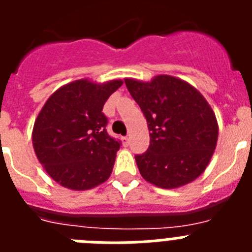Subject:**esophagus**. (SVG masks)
I'll return each mask as SVG.
<instances>
[{
  "instance_id": "1",
  "label": "esophagus",
  "mask_w": 252,
  "mask_h": 252,
  "mask_svg": "<svg viewBox=\"0 0 252 252\" xmlns=\"http://www.w3.org/2000/svg\"><path fill=\"white\" fill-rule=\"evenodd\" d=\"M122 142H124V145L127 146V145H128V137H127V136H124V137H122Z\"/></svg>"
}]
</instances>
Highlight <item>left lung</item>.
<instances>
[{
    "mask_svg": "<svg viewBox=\"0 0 252 252\" xmlns=\"http://www.w3.org/2000/svg\"><path fill=\"white\" fill-rule=\"evenodd\" d=\"M125 83L148 122L150 145L136 155L146 182L164 189L192 183L206 170L218 140L216 115L192 84L160 74L150 82Z\"/></svg>",
    "mask_w": 252,
    "mask_h": 252,
    "instance_id": "obj_1",
    "label": "left lung"
}]
</instances>
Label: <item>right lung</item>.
<instances>
[{"label": "right lung", "mask_w": 252, "mask_h": 252, "mask_svg": "<svg viewBox=\"0 0 252 252\" xmlns=\"http://www.w3.org/2000/svg\"><path fill=\"white\" fill-rule=\"evenodd\" d=\"M122 83L88 78L70 82L58 88L37 115L35 154L49 177L64 188L88 190L110 178L120 142L107 133L102 110Z\"/></svg>", "instance_id": "right-lung-1"}]
</instances>
